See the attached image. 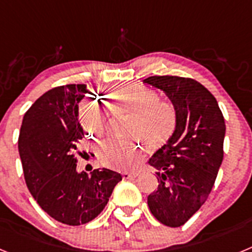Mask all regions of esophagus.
I'll list each match as a JSON object with an SVG mask.
<instances>
[{"mask_svg":"<svg viewBox=\"0 0 252 252\" xmlns=\"http://www.w3.org/2000/svg\"><path fill=\"white\" fill-rule=\"evenodd\" d=\"M137 175H139V173H136V171H132V173H122V177H124V179H133V178H136Z\"/></svg>","mask_w":252,"mask_h":252,"instance_id":"obj_1","label":"esophagus"}]
</instances>
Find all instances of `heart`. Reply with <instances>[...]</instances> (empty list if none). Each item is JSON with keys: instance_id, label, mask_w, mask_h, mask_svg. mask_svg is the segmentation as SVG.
<instances>
[{"instance_id": "1", "label": "heart", "mask_w": 252, "mask_h": 252, "mask_svg": "<svg viewBox=\"0 0 252 252\" xmlns=\"http://www.w3.org/2000/svg\"><path fill=\"white\" fill-rule=\"evenodd\" d=\"M115 103L133 111L130 128L149 145L164 141L174 130L177 113L173 104L160 101L155 91L141 86L124 87L111 93ZM79 121L87 135L99 139L107 127V112L101 102L88 98L79 106ZM99 161L115 170H130L142 159L136 139H108L99 148Z\"/></svg>"}]
</instances>
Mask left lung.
I'll return each instance as SVG.
<instances>
[{"label":"left lung","instance_id":"left-lung-1","mask_svg":"<svg viewBox=\"0 0 252 252\" xmlns=\"http://www.w3.org/2000/svg\"><path fill=\"white\" fill-rule=\"evenodd\" d=\"M144 83L165 93L177 113L174 132L148 161L159 183L148 206L160 223L180 227L213 188L223 160V115L212 93L194 79L154 75Z\"/></svg>","mask_w":252,"mask_h":252}]
</instances>
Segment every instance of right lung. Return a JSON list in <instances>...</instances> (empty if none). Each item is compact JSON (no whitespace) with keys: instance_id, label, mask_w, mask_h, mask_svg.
Instances as JSON below:
<instances>
[{"instance_id":"obj_1","label":"right lung","mask_w":252,"mask_h":252,"mask_svg":"<svg viewBox=\"0 0 252 252\" xmlns=\"http://www.w3.org/2000/svg\"><path fill=\"white\" fill-rule=\"evenodd\" d=\"M88 93L86 84L48 91L28 110L19 136L25 182L31 195L57 221L79 226L103 211L121 174L94 169L77 171L78 144L84 137L78 103Z\"/></svg>"}]
</instances>
